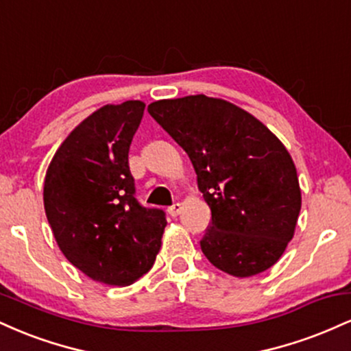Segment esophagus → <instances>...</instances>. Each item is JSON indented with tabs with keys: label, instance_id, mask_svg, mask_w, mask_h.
<instances>
[{
	"label": "esophagus",
	"instance_id": "1",
	"mask_svg": "<svg viewBox=\"0 0 351 351\" xmlns=\"http://www.w3.org/2000/svg\"><path fill=\"white\" fill-rule=\"evenodd\" d=\"M180 211H181V204L180 203H175V204H171L170 208H168V215L170 216H173V217H176L180 215Z\"/></svg>",
	"mask_w": 351,
	"mask_h": 351
}]
</instances>
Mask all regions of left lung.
Masks as SVG:
<instances>
[{"instance_id": "8db88e82", "label": "left lung", "mask_w": 351, "mask_h": 351, "mask_svg": "<svg viewBox=\"0 0 351 351\" xmlns=\"http://www.w3.org/2000/svg\"><path fill=\"white\" fill-rule=\"evenodd\" d=\"M153 119L188 153L211 209L201 251L215 267L251 277L272 267L300 213L295 165L256 117L206 95L158 100Z\"/></svg>"}]
</instances>
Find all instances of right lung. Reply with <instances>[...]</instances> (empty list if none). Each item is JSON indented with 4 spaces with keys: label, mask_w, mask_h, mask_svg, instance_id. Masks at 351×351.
I'll return each instance as SVG.
<instances>
[{
    "label": "right lung",
    "mask_w": 351,
    "mask_h": 351,
    "mask_svg": "<svg viewBox=\"0 0 351 351\" xmlns=\"http://www.w3.org/2000/svg\"><path fill=\"white\" fill-rule=\"evenodd\" d=\"M145 104L127 100L87 117L47 168L44 209L59 249L90 279L130 285L155 263L165 211L135 198L128 150Z\"/></svg>",
    "instance_id": "obj_1"
}]
</instances>
